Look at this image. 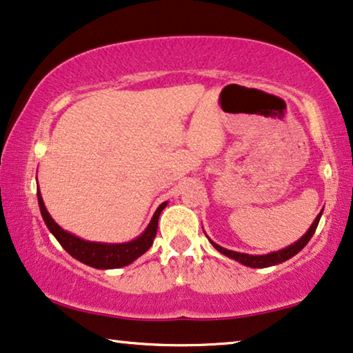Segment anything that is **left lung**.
Instances as JSON below:
<instances>
[{
  "label": "left lung",
  "instance_id": "1",
  "mask_svg": "<svg viewBox=\"0 0 353 353\" xmlns=\"http://www.w3.org/2000/svg\"><path fill=\"white\" fill-rule=\"evenodd\" d=\"M321 213H323V210H321L319 214H316V218L314 219L312 226H310V228L307 229V232H305L304 236L301 237L299 240H296L294 243L288 245V247L279 250V252H272V253H268V254H248V253L232 252V250H228V248L219 247L218 243H214L213 240H210V239H208V240H210L213 247L216 248L219 253H223L224 256L234 259V261H239L240 264L248 265V268H254V269L270 268V265H277V264H280V263L287 261V259H290V258H293L296 253H299L301 250H303V248L305 247V245L309 243V240L312 239L316 226H319V221H320ZM205 236H207V234H205Z\"/></svg>",
  "mask_w": 353,
  "mask_h": 353
}]
</instances>
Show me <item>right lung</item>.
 Returning a JSON list of instances; mask_svg holds the SVG:
<instances>
[{
	"label": "right lung",
	"mask_w": 353,
	"mask_h": 353,
	"mask_svg": "<svg viewBox=\"0 0 353 353\" xmlns=\"http://www.w3.org/2000/svg\"><path fill=\"white\" fill-rule=\"evenodd\" d=\"M38 203L39 210L43 214V219L46 226L52 236L59 240V243L68 252L71 256L78 261L90 265L95 269H117L124 268L134 263L137 258H140L141 254H145L148 250L151 248L152 240L156 237L157 232V221H159V214L167 207V202H162L157 210L152 214L150 224L143 231L139 237L130 240V242L124 243H103V242H90V240H84L81 237H76L74 234L65 231L54 221L50 216L48 208L44 205L43 196H41L39 188H38Z\"/></svg>",
	"instance_id": "right-lung-1"
}]
</instances>
